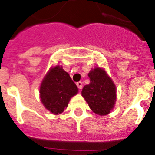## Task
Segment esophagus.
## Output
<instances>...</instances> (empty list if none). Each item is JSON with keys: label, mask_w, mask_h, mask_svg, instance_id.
I'll list each match as a JSON object with an SVG mask.
<instances>
[{"label": "esophagus", "mask_w": 155, "mask_h": 155, "mask_svg": "<svg viewBox=\"0 0 155 155\" xmlns=\"http://www.w3.org/2000/svg\"><path fill=\"white\" fill-rule=\"evenodd\" d=\"M76 85H77V87L79 89H82L83 87V83L81 81H79V82L76 83Z\"/></svg>", "instance_id": "obj_1"}]
</instances>
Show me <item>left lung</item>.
<instances>
[{"mask_svg": "<svg viewBox=\"0 0 155 155\" xmlns=\"http://www.w3.org/2000/svg\"><path fill=\"white\" fill-rule=\"evenodd\" d=\"M90 84L85 85L82 96L90 108L101 116L109 113L116 101V87L103 69L96 68L88 73Z\"/></svg>", "mask_w": 155, "mask_h": 155, "instance_id": "left-lung-1", "label": "left lung"}]
</instances>
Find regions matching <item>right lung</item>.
Returning <instances> with one entry per match:
<instances>
[{"label": "right lung", "instance_id": "right-lung-1", "mask_svg": "<svg viewBox=\"0 0 155 155\" xmlns=\"http://www.w3.org/2000/svg\"><path fill=\"white\" fill-rule=\"evenodd\" d=\"M78 88L70 75L59 66L51 68L40 87L41 101L54 114L63 113L71 97L76 95Z\"/></svg>", "mask_w": 155, "mask_h": 155}]
</instances>
